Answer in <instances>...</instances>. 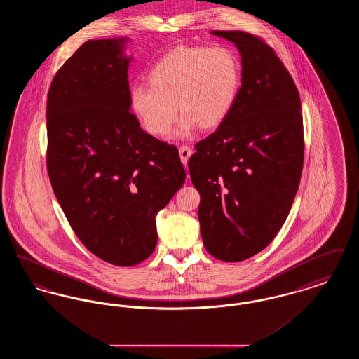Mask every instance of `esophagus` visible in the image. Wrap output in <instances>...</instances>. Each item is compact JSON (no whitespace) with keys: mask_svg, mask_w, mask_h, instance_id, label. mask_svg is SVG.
Masks as SVG:
<instances>
[{"mask_svg":"<svg viewBox=\"0 0 359 359\" xmlns=\"http://www.w3.org/2000/svg\"><path fill=\"white\" fill-rule=\"evenodd\" d=\"M179 154H180L182 163L186 165L188 163V160H189V157H191V154H192V149H191L188 145H182V147L179 148Z\"/></svg>","mask_w":359,"mask_h":359,"instance_id":"1","label":"esophagus"}]
</instances>
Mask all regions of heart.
I'll return each mask as SVG.
<instances>
[{
  "mask_svg": "<svg viewBox=\"0 0 359 359\" xmlns=\"http://www.w3.org/2000/svg\"><path fill=\"white\" fill-rule=\"evenodd\" d=\"M148 81L132 87V111L147 132L165 137L179 107L177 135L184 136L198 125L214 129L229 117L238 100L242 66L229 47H177L154 63Z\"/></svg>",
  "mask_w": 359,
  "mask_h": 359,
  "instance_id": "b5f03b06",
  "label": "heart"
}]
</instances>
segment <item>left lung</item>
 Returning <instances> with one entry per match:
<instances>
[{
  "label": "left lung",
  "mask_w": 359,
  "mask_h": 359,
  "mask_svg": "<svg viewBox=\"0 0 359 359\" xmlns=\"http://www.w3.org/2000/svg\"><path fill=\"white\" fill-rule=\"evenodd\" d=\"M241 55L238 100L188 161L201 194L198 218L207 252L238 262L265 249L285 222L304 158L302 103L288 69L261 39L211 31Z\"/></svg>",
  "instance_id": "1"
}]
</instances>
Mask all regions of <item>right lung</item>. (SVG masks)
<instances>
[{
    "label": "right lung",
    "mask_w": 359,
    "mask_h": 359,
    "mask_svg": "<svg viewBox=\"0 0 359 359\" xmlns=\"http://www.w3.org/2000/svg\"><path fill=\"white\" fill-rule=\"evenodd\" d=\"M128 41H86L56 72L47 100L55 196L86 248L118 266L154 253L156 215L186 180L177 148L130 113Z\"/></svg>",
    "instance_id": "add662e5"
}]
</instances>
